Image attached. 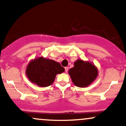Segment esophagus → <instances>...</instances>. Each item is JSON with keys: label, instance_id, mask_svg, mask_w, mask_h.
Instances as JSON below:
<instances>
[{"label": "esophagus", "instance_id": "34e87169", "mask_svg": "<svg viewBox=\"0 0 126 126\" xmlns=\"http://www.w3.org/2000/svg\"><path fill=\"white\" fill-rule=\"evenodd\" d=\"M64 69H65V72H66V73H67V72H68V69H69V68H68L67 67H66L64 68Z\"/></svg>", "mask_w": 126, "mask_h": 126}]
</instances>
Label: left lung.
<instances>
[{
	"mask_svg": "<svg viewBox=\"0 0 126 126\" xmlns=\"http://www.w3.org/2000/svg\"><path fill=\"white\" fill-rule=\"evenodd\" d=\"M69 75L74 85L84 88L89 86L96 79L98 71L92 63L78 59L75 62L74 67L69 69Z\"/></svg>",
	"mask_w": 126,
	"mask_h": 126,
	"instance_id": "1",
	"label": "left lung"
}]
</instances>
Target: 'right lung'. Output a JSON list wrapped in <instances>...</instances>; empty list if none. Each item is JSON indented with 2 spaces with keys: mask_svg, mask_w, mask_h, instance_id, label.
I'll return each instance as SVG.
<instances>
[{
  "mask_svg": "<svg viewBox=\"0 0 126 126\" xmlns=\"http://www.w3.org/2000/svg\"><path fill=\"white\" fill-rule=\"evenodd\" d=\"M64 70V68L58 62L39 57L29 62L25 73L32 83L40 87H47L54 82L56 75Z\"/></svg>",
  "mask_w": 126,
  "mask_h": 126,
  "instance_id": "add662e5",
  "label": "right lung"
}]
</instances>
